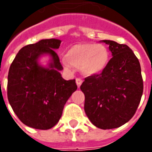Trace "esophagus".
I'll return each mask as SVG.
<instances>
[{
	"label": "esophagus",
	"mask_w": 152,
	"mask_h": 152,
	"mask_svg": "<svg viewBox=\"0 0 152 152\" xmlns=\"http://www.w3.org/2000/svg\"><path fill=\"white\" fill-rule=\"evenodd\" d=\"M76 85H77V87H78V88H80V86H81V84H82L83 80L80 79V78H76Z\"/></svg>",
	"instance_id": "34e87169"
}]
</instances>
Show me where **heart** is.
I'll use <instances>...</instances> for the list:
<instances>
[{
    "mask_svg": "<svg viewBox=\"0 0 152 152\" xmlns=\"http://www.w3.org/2000/svg\"><path fill=\"white\" fill-rule=\"evenodd\" d=\"M111 54L108 49L101 44L86 43L73 45L65 54L63 63L79 68L86 76L102 73L108 66Z\"/></svg>",
    "mask_w": 152,
    "mask_h": 152,
    "instance_id": "obj_1",
    "label": "heart"
}]
</instances>
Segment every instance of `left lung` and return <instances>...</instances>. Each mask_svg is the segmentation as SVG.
Instances as JSON below:
<instances>
[{"label":"left lung","mask_w":152,"mask_h":152,"mask_svg":"<svg viewBox=\"0 0 152 152\" xmlns=\"http://www.w3.org/2000/svg\"><path fill=\"white\" fill-rule=\"evenodd\" d=\"M112 58L102 73L86 77L80 86L85 94V112L102 129L123 125L135 114L143 92L139 61L126 45L102 40Z\"/></svg>","instance_id":"obj_1"}]
</instances>
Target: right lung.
Wrapping results in <instances>:
<instances>
[{"mask_svg":"<svg viewBox=\"0 0 152 152\" xmlns=\"http://www.w3.org/2000/svg\"><path fill=\"white\" fill-rule=\"evenodd\" d=\"M61 40L45 39L23 47L10 65L7 97L20 121L37 129H49L58 122L64 105L77 89L76 80H64L63 69L54 50ZM43 54L51 57L49 68L38 63Z\"/></svg>","mask_w":152,"mask_h":152,"instance_id":"1","label":"right lung"}]
</instances>
